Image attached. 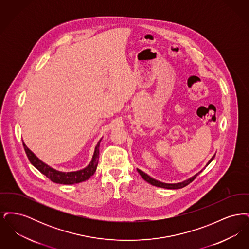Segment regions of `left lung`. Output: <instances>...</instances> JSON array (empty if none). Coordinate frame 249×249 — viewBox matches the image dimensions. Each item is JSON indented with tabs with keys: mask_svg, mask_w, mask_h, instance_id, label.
I'll return each instance as SVG.
<instances>
[{
	"mask_svg": "<svg viewBox=\"0 0 249 249\" xmlns=\"http://www.w3.org/2000/svg\"><path fill=\"white\" fill-rule=\"evenodd\" d=\"M214 156L215 155H213V157L209 160V161L207 162V164L206 166L208 165V164H210L211 163V161L213 160V158H214ZM137 171H138V173L140 174V176L142 177V179L143 180H145L147 183H149V184H151V185H153L155 187H159V188H163V189H168V190H178V189H182V188H184V187H186V186H188L190 183H191L196 177L201 173V170L199 173H197L196 175H194L193 177H191V178H189V179H187V180H184L183 182H179V183H174V184H168V183H163V182H160V181H159V180H156L154 178H151V177H149L147 174H145V173H143L142 171L141 170H139V169H137Z\"/></svg>",
	"mask_w": 249,
	"mask_h": 249,
	"instance_id": "8db88e82",
	"label": "left lung"
}]
</instances>
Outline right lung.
Listing matches in <instances>:
<instances>
[{"mask_svg": "<svg viewBox=\"0 0 249 249\" xmlns=\"http://www.w3.org/2000/svg\"><path fill=\"white\" fill-rule=\"evenodd\" d=\"M101 141L102 139L96 144L94 153L92 156L91 161L89 162V165L85 167L82 170H78L74 172H67V173L58 171L46 164L45 162H43L39 158L36 157V155L32 150L29 149V147L24 143L23 141L22 142H23L25 152L27 154L29 160L37 170H39L43 175H45L54 183L63 184V185H72V184H77V183L86 181L94 175L97 165H98V161H99V155H100L99 148H100Z\"/></svg>", "mask_w": 249, "mask_h": 249, "instance_id": "right-lung-1", "label": "right lung"}]
</instances>
